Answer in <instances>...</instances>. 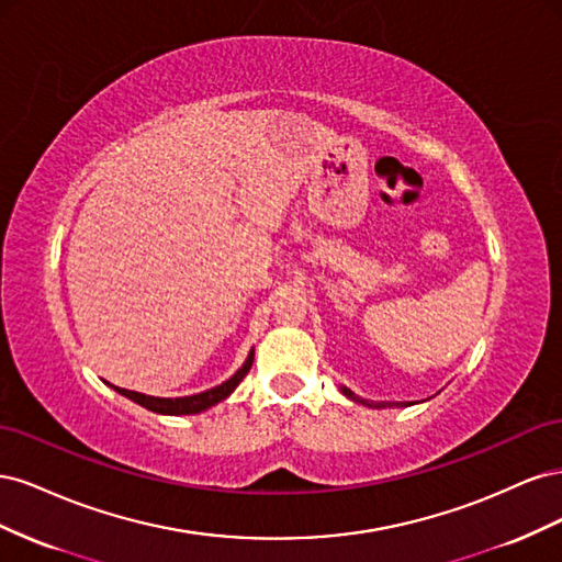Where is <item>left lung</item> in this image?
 I'll use <instances>...</instances> for the list:
<instances>
[{
    "mask_svg": "<svg viewBox=\"0 0 562 562\" xmlns=\"http://www.w3.org/2000/svg\"><path fill=\"white\" fill-rule=\"evenodd\" d=\"M342 391H345V394H347V396H351V391H347V389H342ZM351 398H353V396H351Z\"/></svg>",
    "mask_w": 562,
    "mask_h": 562,
    "instance_id": "1",
    "label": "left lung"
}]
</instances>
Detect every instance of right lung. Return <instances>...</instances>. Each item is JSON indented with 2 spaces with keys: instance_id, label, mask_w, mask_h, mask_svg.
I'll return each mask as SVG.
<instances>
[{
  "instance_id": "right-lung-1",
  "label": "right lung",
  "mask_w": 562,
  "mask_h": 562,
  "mask_svg": "<svg viewBox=\"0 0 562 562\" xmlns=\"http://www.w3.org/2000/svg\"><path fill=\"white\" fill-rule=\"evenodd\" d=\"M252 356L255 353L250 351L246 363L239 370H236L227 382H223L220 386H213L209 391H203V394L184 396V398H155V396H145V394H138V391H128V389H119V386H116V391L122 396H126V398L135 401L138 405L147 407V411H151V413H159V415H194V413L206 411V407L220 403V401L227 398L232 394V391L236 389V384H239L246 378V372L250 370Z\"/></svg>"
}]
</instances>
